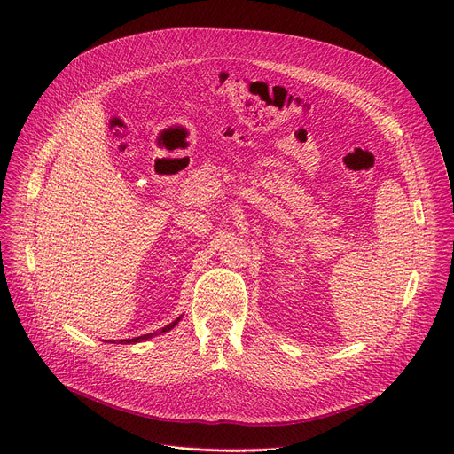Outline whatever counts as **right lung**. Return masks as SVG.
I'll return each instance as SVG.
<instances>
[{"label":"right lung","instance_id":"obj_1","mask_svg":"<svg viewBox=\"0 0 454 454\" xmlns=\"http://www.w3.org/2000/svg\"><path fill=\"white\" fill-rule=\"evenodd\" d=\"M179 321V317L176 319V321H172L170 325H167V327H163L161 329V333H167V331H170V329H174L176 327V323ZM153 338V334H145V336H140V338H133V340H120L118 343H121V345H129V343H140V341H145V340H151Z\"/></svg>","mask_w":454,"mask_h":454}]
</instances>
